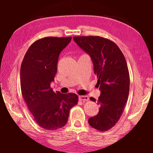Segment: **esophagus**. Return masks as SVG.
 Returning a JSON list of instances; mask_svg holds the SVG:
<instances>
[{"label": "esophagus", "instance_id": "1", "mask_svg": "<svg viewBox=\"0 0 153 153\" xmlns=\"http://www.w3.org/2000/svg\"><path fill=\"white\" fill-rule=\"evenodd\" d=\"M79 99L80 101H87L89 100V98L88 96H79Z\"/></svg>", "mask_w": 153, "mask_h": 153}]
</instances>
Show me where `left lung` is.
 I'll return each mask as SVG.
<instances>
[{
	"label": "left lung",
	"mask_w": 153,
	"mask_h": 153,
	"mask_svg": "<svg viewBox=\"0 0 153 153\" xmlns=\"http://www.w3.org/2000/svg\"><path fill=\"white\" fill-rule=\"evenodd\" d=\"M75 42L89 54L94 64L100 96L99 112L88 120L100 131L115 126L123 112L129 92V74L125 56L116 44L100 36H74ZM90 100L96 102L93 97Z\"/></svg>",
	"instance_id": "8db88e82"
}]
</instances>
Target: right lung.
Listing matches in <instances>:
<instances>
[{
  "label": "right lung",
  "mask_w": 153,
  "mask_h": 153,
  "mask_svg": "<svg viewBox=\"0 0 153 153\" xmlns=\"http://www.w3.org/2000/svg\"><path fill=\"white\" fill-rule=\"evenodd\" d=\"M71 40L70 36L37 40L28 48L21 65L22 94L36 122L46 130L65 125L69 111L78 102L76 94L55 92L51 88L59 54Z\"/></svg>",
  "instance_id": "obj_1"
}]
</instances>
